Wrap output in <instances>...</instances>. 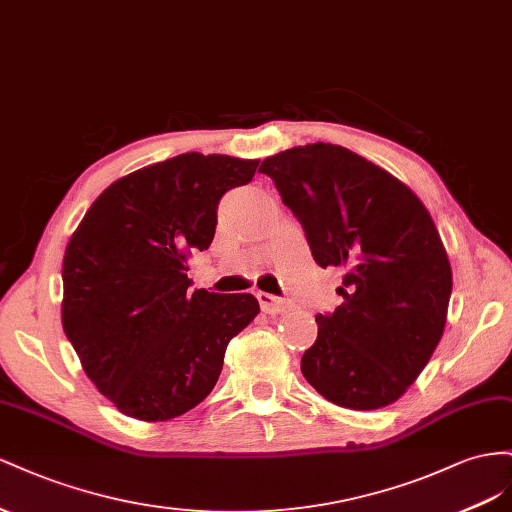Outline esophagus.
<instances>
[{"mask_svg": "<svg viewBox=\"0 0 512 512\" xmlns=\"http://www.w3.org/2000/svg\"><path fill=\"white\" fill-rule=\"evenodd\" d=\"M257 300H259V306H261V311L264 313H283V311H287L289 306H291V302L289 300H285V298H276V296H272V294H268V291H259L257 294Z\"/></svg>", "mask_w": 512, "mask_h": 512, "instance_id": "1", "label": "esophagus"}]
</instances>
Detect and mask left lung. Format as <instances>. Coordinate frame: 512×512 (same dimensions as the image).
Masks as SVG:
<instances>
[{
  "mask_svg": "<svg viewBox=\"0 0 512 512\" xmlns=\"http://www.w3.org/2000/svg\"><path fill=\"white\" fill-rule=\"evenodd\" d=\"M300 221L321 268H343V304L317 315L300 369L349 410L397 401L442 339L452 270L422 201L356 152L311 143L259 167Z\"/></svg>",
  "mask_w": 512,
  "mask_h": 512,
  "instance_id": "8db88e82",
  "label": "left lung"
}]
</instances>
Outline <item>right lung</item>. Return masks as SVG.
Instances as JSON below:
<instances>
[{"instance_id": "obj_1", "label": "right lung", "mask_w": 512, "mask_h": 512, "mask_svg": "<svg viewBox=\"0 0 512 512\" xmlns=\"http://www.w3.org/2000/svg\"><path fill=\"white\" fill-rule=\"evenodd\" d=\"M259 160L188 152L124 175L66 246L62 324L100 394L158 422L212 392L229 341L259 313L253 294L188 289L186 257L214 240L221 197Z\"/></svg>"}]
</instances>
